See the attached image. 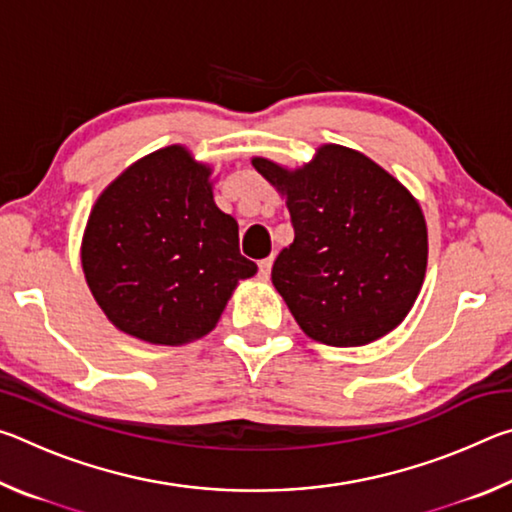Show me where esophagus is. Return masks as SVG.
I'll return each mask as SVG.
<instances>
[{"mask_svg":"<svg viewBox=\"0 0 512 512\" xmlns=\"http://www.w3.org/2000/svg\"><path fill=\"white\" fill-rule=\"evenodd\" d=\"M271 266H273V257H266V259H262V262L257 264V268H259V277H262V280H266V277L271 275Z\"/></svg>","mask_w":512,"mask_h":512,"instance_id":"obj_1","label":"esophagus"}]
</instances>
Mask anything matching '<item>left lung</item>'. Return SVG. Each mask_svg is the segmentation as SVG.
<instances>
[{
	"mask_svg": "<svg viewBox=\"0 0 512 512\" xmlns=\"http://www.w3.org/2000/svg\"><path fill=\"white\" fill-rule=\"evenodd\" d=\"M253 167L287 196L296 237L271 280L302 332L352 348L400 325L427 268L418 201L379 164L336 144L296 171L264 158Z\"/></svg>",
	"mask_w": 512,
	"mask_h": 512,
	"instance_id": "1",
	"label": "left lung"
}]
</instances>
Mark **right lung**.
Returning a JSON list of instances; mask_svg holds the SVG:
<instances>
[{
    "label": "right lung",
    "instance_id": "right-lung-1",
    "mask_svg": "<svg viewBox=\"0 0 512 512\" xmlns=\"http://www.w3.org/2000/svg\"><path fill=\"white\" fill-rule=\"evenodd\" d=\"M210 169L183 146L135 162L99 196L83 237L94 300L121 332L155 345L201 339L239 280V225L214 205Z\"/></svg>",
    "mask_w": 512,
    "mask_h": 512
}]
</instances>
